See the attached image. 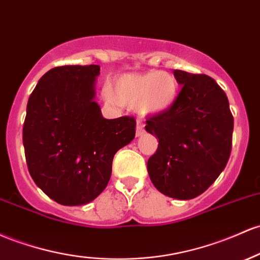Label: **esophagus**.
Here are the masks:
<instances>
[{
    "mask_svg": "<svg viewBox=\"0 0 260 260\" xmlns=\"http://www.w3.org/2000/svg\"><path fill=\"white\" fill-rule=\"evenodd\" d=\"M144 135V124L142 122H137L136 125V136L141 137Z\"/></svg>",
    "mask_w": 260,
    "mask_h": 260,
    "instance_id": "34e87169",
    "label": "esophagus"
}]
</instances>
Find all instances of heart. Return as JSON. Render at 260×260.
<instances>
[{"mask_svg": "<svg viewBox=\"0 0 260 260\" xmlns=\"http://www.w3.org/2000/svg\"><path fill=\"white\" fill-rule=\"evenodd\" d=\"M104 96L110 104L136 106L141 115L167 111L178 96V82L172 74L152 70L143 74H124L106 86Z\"/></svg>", "mask_w": 260, "mask_h": 260, "instance_id": "b5f03b06", "label": "heart"}]
</instances>
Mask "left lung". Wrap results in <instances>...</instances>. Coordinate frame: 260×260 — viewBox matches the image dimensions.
<instances>
[{"instance_id": "left-lung-1", "label": "left lung", "mask_w": 260, "mask_h": 260, "mask_svg": "<svg viewBox=\"0 0 260 260\" xmlns=\"http://www.w3.org/2000/svg\"><path fill=\"white\" fill-rule=\"evenodd\" d=\"M182 88L145 131L158 137L147 169L156 190L169 198H198L223 172L232 148L233 116L224 91L204 74L174 70Z\"/></svg>"}]
</instances>
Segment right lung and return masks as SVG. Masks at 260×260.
<instances>
[{
    "label": "right lung",
    "mask_w": 260,
    "mask_h": 260,
    "mask_svg": "<svg viewBox=\"0 0 260 260\" xmlns=\"http://www.w3.org/2000/svg\"><path fill=\"white\" fill-rule=\"evenodd\" d=\"M99 65H65L45 73L27 104L25 160L39 189L64 206L95 200L113 156L136 136V119H106L95 101Z\"/></svg>",
    "instance_id": "1"
}]
</instances>
